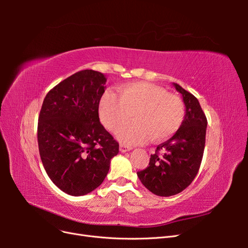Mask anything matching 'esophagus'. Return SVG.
I'll use <instances>...</instances> for the list:
<instances>
[{
	"label": "esophagus",
	"mask_w": 248,
	"mask_h": 248,
	"mask_svg": "<svg viewBox=\"0 0 248 248\" xmlns=\"http://www.w3.org/2000/svg\"><path fill=\"white\" fill-rule=\"evenodd\" d=\"M130 150H131L130 147H126V146H124V145H120V152L125 153V152L130 151Z\"/></svg>",
	"instance_id": "esophagus-1"
}]
</instances>
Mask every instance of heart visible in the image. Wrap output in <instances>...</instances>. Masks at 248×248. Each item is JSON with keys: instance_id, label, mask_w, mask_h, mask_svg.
<instances>
[{"instance_id": "b5f03b06", "label": "heart", "mask_w": 248, "mask_h": 248, "mask_svg": "<svg viewBox=\"0 0 248 248\" xmlns=\"http://www.w3.org/2000/svg\"><path fill=\"white\" fill-rule=\"evenodd\" d=\"M118 97L106 93L100 100L99 116L102 124L111 132L118 131L132 115L131 123L119 132L124 144L137 145L149 138L153 141L169 139L182 125L185 107L177 95L146 81L133 82L119 89Z\"/></svg>"}]
</instances>
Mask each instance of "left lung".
Masks as SVG:
<instances>
[{
	"mask_svg": "<svg viewBox=\"0 0 248 248\" xmlns=\"http://www.w3.org/2000/svg\"><path fill=\"white\" fill-rule=\"evenodd\" d=\"M172 86L182 95L183 123L170 140L157 146L149 166L138 171L146 188L159 197L174 196L190 185L199 171L206 141L207 118L199 100L178 84Z\"/></svg>",
	"mask_w": 248,
	"mask_h": 248,
	"instance_id": "obj_1",
	"label": "left lung"
}]
</instances>
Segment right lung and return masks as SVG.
<instances>
[{"mask_svg": "<svg viewBox=\"0 0 248 248\" xmlns=\"http://www.w3.org/2000/svg\"><path fill=\"white\" fill-rule=\"evenodd\" d=\"M107 78L81 70L46 96L38 118L41 161L57 187L73 197L96 189L107 177L119 144L99 121Z\"/></svg>", "mask_w": 248, "mask_h": 248, "instance_id": "1", "label": "right lung"}]
</instances>
